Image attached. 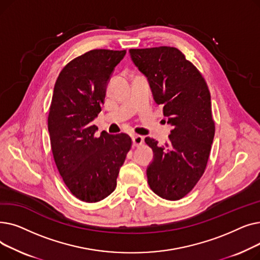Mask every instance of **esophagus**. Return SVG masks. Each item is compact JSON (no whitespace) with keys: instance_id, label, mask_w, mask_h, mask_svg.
<instances>
[{"instance_id":"obj_1","label":"esophagus","mask_w":260,"mask_h":260,"mask_svg":"<svg viewBox=\"0 0 260 260\" xmlns=\"http://www.w3.org/2000/svg\"><path fill=\"white\" fill-rule=\"evenodd\" d=\"M133 145L134 146H139V145H141L142 143H143V141H144V138L142 137V136H140V135H135V136H133Z\"/></svg>"}]
</instances>
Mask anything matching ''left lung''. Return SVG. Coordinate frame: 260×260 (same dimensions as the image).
I'll use <instances>...</instances> for the list:
<instances>
[{"mask_svg":"<svg viewBox=\"0 0 260 260\" xmlns=\"http://www.w3.org/2000/svg\"><path fill=\"white\" fill-rule=\"evenodd\" d=\"M129 53L173 126L165 145L145 138L154 153L146 169L147 182L161 198L179 200L199 181L209 160L215 135L210 90L179 49L160 46L129 49Z\"/></svg>","mask_w":260,"mask_h":260,"instance_id":"8db88e82","label":"left lung"}]
</instances>
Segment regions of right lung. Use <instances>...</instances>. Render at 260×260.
<instances>
[{"label": "right lung", "instance_id": "obj_1", "mask_svg": "<svg viewBox=\"0 0 260 260\" xmlns=\"http://www.w3.org/2000/svg\"><path fill=\"white\" fill-rule=\"evenodd\" d=\"M126 50L93 49L74 59L54 84L48 132L54 162L78 199L98 202L111 195L132 139L126 134L100 137L92 124L104 104L106 86Z\"/></svg>", "mask_w": 260, "mask_h": 260}]
</instances>
